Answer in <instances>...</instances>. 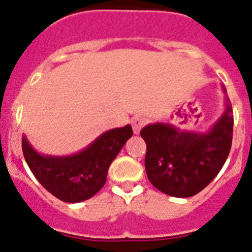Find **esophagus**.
Returning a JSON list of instances; mask_svg holds the SVG:
<instances>
[{"label":"esophagus","instance_id":"esophagus-1","mask_svg":"<svg viewBox=\"0 0 252 252\" xmlns=\"http://www.w3.org/2000/svg\"><path fill=\"white\" fill-rule=\"evenodd\" d=\"M145 124H146V119H144V117H141V116H136V117H132V119H131L132 130L136 135L137 133H140V130L145 126Z\"/></svg>","mask_w":252,"mask_h":252}]
</instances>
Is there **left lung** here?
Returning <instances> with one entry per match:
<instances>
[{
  "instance_id": "left-lung-1",
  "label": "left lung",
  "mask_w": 252,
  "mask_h": 252,
  "mask_svg": "<svg viewBox=\"0 0 252 252\" xmlns=\"http://www.w3.org/2000/svg\"><path fill=\"white\" fill-rule=\"evenodd\" d=\"M226 93V88L222 86ZM232 107L226 108L206 132L179 130L170 124H151L141 130L146 142L145 169L150 183L177 198L195 195L220 173L232 144Z\"/></svg>"
}]
</instances>
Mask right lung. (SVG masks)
<instances>
[{
    "instance_id": "add662e5",
    "label": "right lung",
    "mask_w": 252,
    "mask_h": 252,
    "mask_svg": "<svg viewBox=\"0 0 252 252\" xmlns=\"http://www.w3.org/2000/svg\"><path fill=\"white\" fill-rule=\"evenodd\" d=\"M131 136L132 128L126 125L106 131L79 153L54 157L37 153L22 135V153L32 174L48 192L60 201L78 203L99 192L111 162Z\"/></svg>"
}]
</instances>
